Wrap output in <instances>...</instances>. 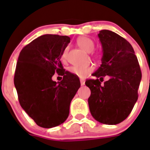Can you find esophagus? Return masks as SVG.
Wrapping results in <instances>:
<instances>
[{
	"instance_id": "esophagus-1",
	"label": "esophagus",
	"mask_w": 150,
	"mask_h": 150,
	"mask_svg": "<svg viewBox=\"0 0 150 150\" xmlns=\"http://www.w3.org/2000/svg\"><path fill=\"white\" fill-rule=\"evenodd\" d=\"M80 83H81V86H84V85H85V80H84V79H80Z\"/></svg>"
}]
</instances>
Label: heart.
I'll return each instance as SVG.
<instances>
[{"label":"heart","mask_w":150,"mask_h":150,"mask_svg":"<svg viewBox=\"0 0 150 150\" xmlns=\"http://www.w3.org/2000/svg\"><path fill=\"white\" fill-rule=\"evenodd\" d=\"M77 44L83 50L87 52H91L95 49V43L91 39L86 37H83L77 40ZM67 49L65 48L64 50L63 53L62 55V59L63 61H65L67 59ZM69 71L71 73L74 74L80 78H84L87 76L91 71H93V67L92 66H85V67H78V66H73L70 67Z\"/></svg>","instance_id":"b5f03b06"}]
</instances>
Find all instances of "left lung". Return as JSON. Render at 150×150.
<instances>
[{
    "label": "left lung",
    "instance_id": "8db88e82",
    "mask_svg": "<svg viewBox=\"0 0 150 150\" xmlns=\"http://www.w3.org/2000/svg\"><path fill=\"white\" fill-rule=\"evenodd\" d=\"M101 64L92 74L96 79L86 81L91 90L88 102L91 116L106 125H116L131 113L138 98L141 71L132 45L121 36L101 30ZM104 76L109 79L104 83Z\"/></svg>",
    "mask_w": 150,
    "mask_h": 150
}]
</instances>
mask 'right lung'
<instances>
[{
    "instance_id": "obj_1",
    "label": "right lung",
    "mask_w": 150,
    "mask_h": 150,
    "mask_svg": "<svg viewBox=\"0 0 150 150\" xmlns=\"http://www.w3.org/2000/svg\"><path fill=\"white\" fill-rule=\"evenodd\" d=\"M70 40L67 36L45 34L25 46L18 56L14 75L18 101L42 128L58 126L67 120L80 87L79 77L66 71L61 62ZM55 72L63 76L62 81L51 79Z\"/></svg>"
}]
</instances>
